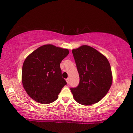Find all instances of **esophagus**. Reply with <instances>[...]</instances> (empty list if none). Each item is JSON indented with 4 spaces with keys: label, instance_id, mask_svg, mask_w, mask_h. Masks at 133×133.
I'll use <instances>...</instances> for the list:
<instances>
[{
    "label": "esophagus",
    "instance_id": "1",
    "mask_svg": "<svg viewBox=\"0 0 133 133\" xmlns=\"http://www.w3.org/2000/svg\"><path fill=\"white\" fill-rule=\"evenodd\" d=\"M66 82H67V84H69V83H70V80H69V78H67V79L66 80Z\"/></svg>",
    "mask_w": 133,
    "mask_h": 133
}]
</instances>
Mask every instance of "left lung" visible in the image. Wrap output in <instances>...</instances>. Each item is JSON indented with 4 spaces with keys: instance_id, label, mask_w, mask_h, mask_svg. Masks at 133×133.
<instances>
[{
    "instance_id": "8db88e82",
    "label": "left lung",
    "mask_w": 133,
    "mask_h": 133,
    "mask_svg": "<svg viewBox=\"0 0 133 133\" xmlns=\"http://www.w3.org/2000/svg\"><path fill=\"white\" fill-rule=\"evenodd\" d=\"M80 77L78 85L71 88L74 99L88 105L98 102L111 86L112 75L109 60L96 49L83 45L72 50Z\"/></svg>"
}]
</instances>
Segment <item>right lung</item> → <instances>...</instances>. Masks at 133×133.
<instances>
[{"instance_id": "1", "label": "right lung", "mask_w": 133, "mask_h": 133, "mask_svg": "<svg viewBox=\"0 0 133 133\" xmlns=\"http://www.w3.org/2000/svg\"><path fill=\"white\" fill-rule=\"evenodd\" d=\"M69 53L67 49L45 44L26 58L22 67V82L30 97L44 104L57 100L67 84L62 77L60 64Z\"/></svg>"}]
</instances>
